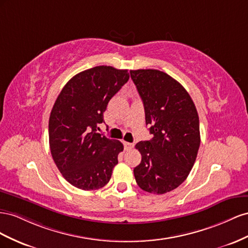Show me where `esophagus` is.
Masks as SVG:
<instances>
[{"instance_id":"1","label":"esophagus","mask_w":248,"mask_h":248,"mask_svg":"<svg viewBox=\"0 0 248 248\" xmlns=\"http://www.w3.org/2000/svg\"><path fill=\"white\" fill-rule=\"evenodd\" d=\"M133 147H134V143L124 142V150H125V151H131Z\"/></svg>"}]
</instances>
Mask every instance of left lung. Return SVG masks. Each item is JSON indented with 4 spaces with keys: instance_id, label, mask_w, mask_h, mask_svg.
<instances>
[{
    "instance_id": "left-lung-1",
    "label": "left lung",
    "mask_w": 248,
    "mask_h": 248,
    "mask_svg": "<svg viewBox=\"0 0 248 248\" xmlns=\"http://www.w3.org/2000/svg\"><path fill=\"white\" fill-rule=\"evenodd\" d=\"M130 74L153 134L135 146L142 159L134 175L146 192L164 194L178 188L194 165L201 144L199 114L186 89L169 75L158 69Z\"/></svg>"
}]
</instances>
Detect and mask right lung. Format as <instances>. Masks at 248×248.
<instances>
[{
  "label": "right lung",
  "mask_w": 248,
  "mask_h": 248,
  "mask_svg": "<svg viewBox=\"0 0 248 248\" xmlns=\"http://www.w3.org/2000/svg\"><path fill=\"white\" fill-rule=\"evenodd\" d=\"M128 69L95 66L73 77L56 100L48 120V140L56 166L82 190L104 187L124 145L97 133L111 98L128 82Z\"/></svg>",
  "instance_id": "right-lung-1"
}]
</instances>
